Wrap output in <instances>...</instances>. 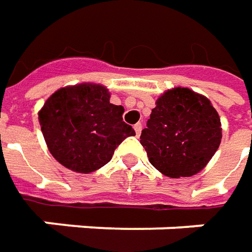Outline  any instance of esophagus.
Instances as JSON below:
<instances>
[{
	"label": "esophagus",
	"mask_w": 252,
	"mask_h": 252,
	"mask_svg": "<svg viewBox=\"0 0 252 252\" xmlns=\"http://www.w3.org/2000/svg\"><path fill=\"white\" fill-rule=\"evenodd\" d=\"M141 123H136L134 125V131H136V136H140V133H141Z\"/></svg>",
	"instance_id": "esophagus-1"
}]
</instances>
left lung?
I'll use <instances>...</instances> for the list:
<instances>
[{"label":"left lung","instance_id":"obj_1","mask_svg":"<svg viewBox=\"0 0 252 252\" xmlns=\"http://www.w3.org/2000/svg\"><path fill=\"white\" fill-rule=\"evenodd\" d=\"M220 141L221 123L212 102L182 87L167 90L157 98L140 136L151 165L169 178L200 172Z\"/></svg>","mask_w":252,"mask_h":252}]
</instances>
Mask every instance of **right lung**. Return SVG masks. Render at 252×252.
I'll return each instance as SVG.
<instances>
[{"instance_id": "1", "label": "right lung", "mask_w": 252, "mask_h": 252, "mask_svg": "<svg viewBox=\"0 0 252 252\" xmlns=\"http://www.w3.org/2000/svg\"><path fill=\"white\" fill-rule=\"evenodd\" d=\"M95 83L67 85L52 94L39 111L47 149L65 168L91 174L111 161L115 149L136 133L123 122V106Z\"/></svg>"}]
</instances>
